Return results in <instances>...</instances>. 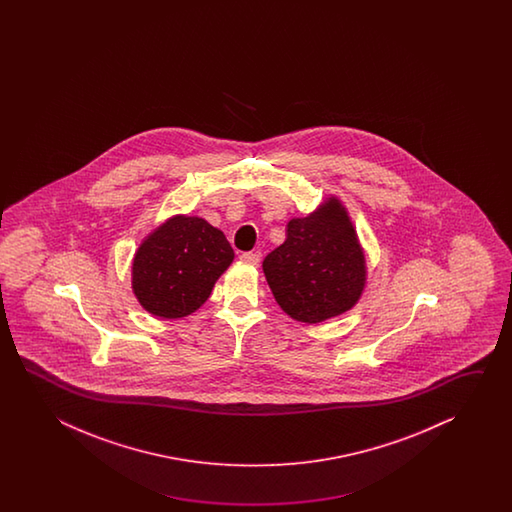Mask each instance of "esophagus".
<instances>
[{"instance_id": "esophagus-1", "label": "esophagus", "mask_w": 512, "mask_h": 512, "mask_svg": "<svg viewBox=\"0 0 512 512\" xmlns=\"http://www.w3.org/2000/svg\"><path fill=\"white\" fill-rule=\"evenodd\" d=\"M240 258L241 260L245 261V263H251V265H258V263H260L261 254L258 251L243 252Z\"/></svg>"}]
</instances>
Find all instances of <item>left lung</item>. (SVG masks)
I'll use <instances>...</instances> for the list:
<instances>
[{
  "label": "left lung",
  "instance_id": "8db88e82",
  "mask_svg": "<svg viewBox=\"0 0 512 512\" xmlns=\"http://www.w3.org/2000/svg\"><path fill=\"white\" fill-rule=\"evenodd\" d=\"M263 272L287 315L316 324L357 304L366 269L355 229L335 197L287 223V238L263 260Z\"/></svg>",
  "mask_w": 512,
  "mask_h": 512
}]
</instances>
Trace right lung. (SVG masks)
Here are the masks:
<instances>
[{"label":"right lung","mask_w":512,"mask_h":512,"mask_svg":"<svg viewBox=\"0 0 512 512\" xmlns=\"http://www.w3.org/2000/svg\"><path fill=\"white\" fill-rule=\"evenodd\" d=\"M234 260L221 230L177 216L152 232L133 258V291L152 315L181 318L207 302Z\"/></svg>","instance_id":"right-lung-1"}]
</instances>
